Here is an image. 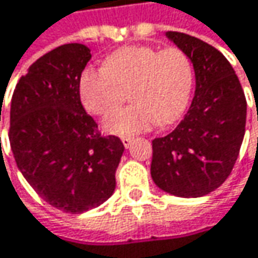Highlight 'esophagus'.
<instances>
[{"label": "esophagus", "instance_id": "34e87169", "mask_svg": "<svg viewBox=\"0 0 258 258\" xmlns=\"http://www.w3.org/2000/svg\"><path fill=\"white\" fill-rule=\"evenodd\" d=\"M121 140H122V145H124V146L128 149L130 146H131V142H133V139H131V137H122Z\"/></svg>", "mask_w": 258, "mask_h": 258}]
</instances>
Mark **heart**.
<instances>
[{
  "instance_id": "1",
  "label": "heart",
  "mask_w": 258,
  "mask_h": 258,
  "mask_svg": "<svg viewBox=\"0 0 258 258\" xmlns=\"http://www.w3.org/2000/svg\"><path fill=\"white\" fill-rule=\"evenodd\" d=\"M194 88V68L177 47L156 50L130 45L106 57L102 69L85 68L78 93L84 109L106 118L128 99L133 105L106 119L105 130L131 136L176 122L186 110Z\"/></svg>"
}]
</instances>
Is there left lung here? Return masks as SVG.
Listing matches in <instances>:
<instances>
[{"mask_svg":"<svg viewBox=\"0 0 258 258\" xmlns=\"http://www.w3.org/2000/svg\"><path fill=\"white\" fill-rule=\"evenodd\" d=\"M165 35L194 63L197 87L176 130L152 140L151 174L167 194L199 198L216 190L232 173L245 134V94L217 48L183 32Z\"/></svg>","mask_w":258,"mask_h":258,"instance_id":"8db88e82","label":"left lung"}]
</instances>
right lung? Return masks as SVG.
Returning <instances> with one entry per match:
<instances>
[{
	"instance_id": "1",
	"label": "right lung",
	"mask_w": 258,
	"mask_h": 258,
	"mask_svg": "<svg viewBox=\"0 0 258 258\" xmlns=\"http://www.w3.org/2000/svg\"><path fill=\"white\" fill-rule=\"evenodd\" d=\"M90 59L84 44L60 45L29 66L12 97L9 137L17 168L45 202L69 214L112 197L124 152L119 137L102 136L80 100Z\"/></svg>"
}]
</instances>
